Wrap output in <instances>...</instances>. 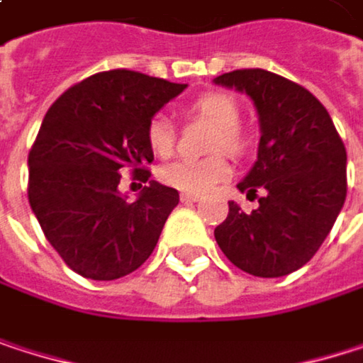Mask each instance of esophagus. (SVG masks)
Listing matches in <instances>:
<instances>
[{
  "mask_svg": "<svg viewBox=\"0 0 363 363\" xmlns=\"http://www.w3.org/2000/svg\"><path fill=\"white\" fill-rule=\"evenodd\" d=\"M203 195H197V193H181V201L184 203H193V201H199Z\"/></svg>",
  "mask_w": 363,
  "mask_h": 363,
  "instance_id": "1",
  "label": "esophagus"
}]
</instances>
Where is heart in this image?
<instances>
[{"label":"heart","mask_w":363,"mask_h":363,"mask_svg":"<svg viewBox=\"0 0 363 363\" xmlns=\"http://www.w3.org/2000/svg\"><path fill=\"white\" fill-rule=\"evenodd\" d=\"M191 117L201 119L214 125L210 136V151H227L231 155H242L248 147V138L242 132L240 107L238 103L223 92H210L191 103L186 111ZM147 143L151 151L160 157L170 155L174 147V128L168 117L155 115L147 125ZM231 166L223 153L203 157V160H174L160 168V181L181 189L184 193H208L214 184L229 179Z\"/></svg>","instance_id":"b5f03b06"}]
</instances>
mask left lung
I'll list each match as a JSON object with an SVG mask.
<instances>
[{
    "mask_svg": "<svg viewBox=\"0 0 363 363\" xmlns=\"http://www.w3.org/2000/svg\"><path fill=\"white\" fill-rule=\"evenodd\" d=\"M214 84L252 99L258 155L238 189L258 197L244 212L229 201L214 229L223 254L256 277H281L320 250L347 197V151L326 107L303 86L264 69L223 73Z\"/></svg>",
    "mask_w": 363,
    "mask_h": 363,
    "instance_id": "8db88e82",
    "label": "left lung"
}]
</instances>
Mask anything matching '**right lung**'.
<instances>
[{"label": "right lung", "mask_w": 363, "mask_h": 363, "mask_svg": "<svg viewBox=\"0 0 363 363\" xmlns=\"http://www.w3.org/2000/svg\"><path fill=\"white\" fill-rule=\"evenodd\" d=\"M184 88L113 69L69 88L45 113L29 151V203L45 240L82 277H123L155 250L179 191L150 181L128 202L118 172L132 167L149 180L147 125Z\"/></svg>", "instance_id": "right-lung-1"}]
</instances>
